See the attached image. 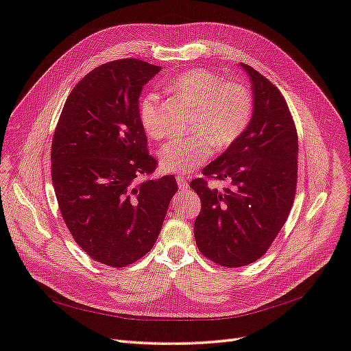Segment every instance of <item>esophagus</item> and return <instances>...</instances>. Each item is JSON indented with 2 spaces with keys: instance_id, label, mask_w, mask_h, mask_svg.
I'll return each mask as SVG.
<instances>
[{
  "instance_id": "esophagus-1",
  "label": "esophagus",
  "mask_w": 351,
  "mask_h": 351,
  "mask_svg": "<svg viewBox=\"0 0 351 351\" xmlns=\"http://www.w3.org/2000/svg\"><path fill=\"white\" fill-rule=\"evenodd\" d=\"M177 180V184H178V189H182V191H184V189H187V180L183 177V176H177L176 177Z\"/></svg>"
}]
</instances>
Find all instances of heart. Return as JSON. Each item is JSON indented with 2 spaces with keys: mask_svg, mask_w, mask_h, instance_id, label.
<instances>
[{
  "mask_svg": "<svg viewBox=\"0 0 351 351\" xmlns=\"http://www.w3.org/2000/svg\"><path fill=\"white\" fill-rule=\"evenodd\" d=\"M168 90L196 106L192 130L197 132L162 147L159 162L167 173L191 174L211 158L214 146H232L250 125L254 97L242 82L224 81L221 75L206 69H192L176 77L168 84ZM138 115L150 138L160 140L168 134L156 94H149L140 101Z\"/></svg>",
  "mask_w": 351,
  "mask_h": 351,
  "instance_id": "heart-1",
  "label": "heart"
}]
</instances>
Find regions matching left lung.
<instances>
[{
	"mask_svg": "<svg viewBox=\"0 0 351 351\" xmlns=\"http://www.w3.org/2000/svg\"><path fill=\"white\" fill-rule=\"evenodd\" d=\"M252 84L254 112L238 141L202 169L191 187L202 208L195 239L206 258L223 267H242L261 258L285 224L297 189L298 136L278 87L241 63ZM208 178L229 179L217 191Z\"/></svg>",
	"mask_w": 351,
	"mask_h": 351,
	"instance_id": "left-lung-1",
	"label": "left lung"
}]
</instances>
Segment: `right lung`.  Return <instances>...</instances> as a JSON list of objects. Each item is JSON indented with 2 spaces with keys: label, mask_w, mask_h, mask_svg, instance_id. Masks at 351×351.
Returning a JSON list of instances; mask_svg holds the SVG:
<instances>
[{
  "label": "right lung",
  "mask_w": 351,
  "mask_h": 351,
  "mask_svg": "<svg viewBox=\"0 0 351 351\" xmlns=\"http://www.w3.org/2000/svg\"><path fill=\"white\" fill-rule=\"evenodd\" d=\"M160 66L121 59L93 69L66 99L51 143V178L63 220L84 252L125 267L158 239L174 176L149 178L138 97ZM143 178L141 182L138 180Z\"/></svg>",
  "instance_id": "1"
}]
</instances>
